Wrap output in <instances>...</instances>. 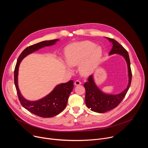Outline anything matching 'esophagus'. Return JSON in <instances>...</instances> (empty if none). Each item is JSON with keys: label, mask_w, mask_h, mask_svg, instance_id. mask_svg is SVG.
I'll return each instance as SVG.
<instances>
[{"label": "esophagus", "mask_w": 148, "mask_h": 148, "mask_svg": "<svg viewBox=\"0 0 148 148\" xmlns=\"http://www.w3.org/2000/svg\"><path fill=\"white\" fill-rule=\"evenodd\" d=\"M81 84H82V82L79 80H76L74 82V85L75 86H79V85H81Z\"/></svg>", "instance_id": "obj_1"}]
</instances>
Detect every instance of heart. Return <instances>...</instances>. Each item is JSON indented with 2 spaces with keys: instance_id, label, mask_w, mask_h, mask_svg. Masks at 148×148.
Instances as JSON below:
<instances>
[{
  "instance_id": "obj_1",
  "label": "heart",
  "mask_w": 148,
  "mask_h": 148,
  "mask_svg": "<svg viewBox=\"0 0 148 148\" xmlns=\"http://www.w3.org/2000/svg\"><path fill=\"white\" fill-rule=\"evenodd\" d=\"M102 53V48L90 41L70 45L66 49V60L71 66L79 64V71L84 75L92 71Z\"/></svg>"
}]
</instances>
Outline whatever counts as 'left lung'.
I'll use <instances>...</instances> for the list:
<instances>
[{"label": "left lung", "instance_id": "8db88e82", "mask_svg": "<svg viewBox=\"0 0 148 148\" xmlns=\"http://www.w3.org/2000/svg\"><path fill=\"white\" fill-rule=\"evenodd\" d=\"M106 38L111 42L113 45L109 54H118L123 56L125 59L128 66L129 82L126 88L120 94L115 95L107 94L103 93L99 89L94 81L92 75H91L88 79V81L84 85L86 91L85 101L86 105L88 108L98 113H104L116 107L125 97L126 94L127 93L132 80L131 63L128 51L117 41L113 38Z\"/></svg>", "mask_w": 148, "mask_h": 148}]
</instances>
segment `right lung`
<instances>
[{
  "label": "right lung",
  "instance_id": "obj_1",
  "mask_svg": "<svg viewBox=\"0 0 148 148\" xmlns=\"http://www.w3.org/2000/svg\"><path fill=\"white\" fill-rule=\"evenodd\" d=\"M58 39L43 41L29 46L19 56L14 71V81L18 99L21 105L32 114L43 118L53 117L65 109L70 93L73 90V81L57 85L47 96L39 100L30 101L26 99L21 94L18 87V71L22 60L27 55L46 46L54 45Z\"/></svg>",
  "mask_w": 148,
  "mask_h": 148
}]
</instances>
